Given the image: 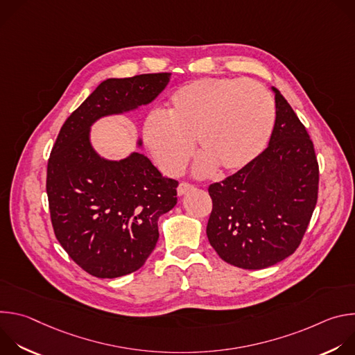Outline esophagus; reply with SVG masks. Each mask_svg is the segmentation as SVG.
Returning <instances> with one entry per match:
<instances>
[{"label": "esophagus", "instance_id": "esophagus-1", "mask_svg": "<svg viewBox=\"0 0 355 355\" xmlns=\"http://www.w3.org/2000/svg\"><path fill=\"white\" fill-rule=\"evenodd\" d=\"M192 188H193V185H191V184H188V182H181V184L178 185V188H177V192H178V195L181 196V195L187 193L188 191H191Z\"/></svg>", "mask_w": 355, "mask_h": 355}]
</instances>
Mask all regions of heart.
I'll use <instances>...</instances> for the list:
<instances>
[{
	"instance_id": "b5f03b06",
	"label": "heart",
	"mask_w": 355,
	"mask_h": 355,
	"mask_svg": "<svg viewBox=\"0 0 355 355\" xmlns=\"http://www.w3.org/2000/svg\"><path fill=\"white\" fill-rule=\"evenodd\" d=\"M275 119L271 94L260 83L241 78H200L178 88L162 114L147 118L143 139L160 170L177 175L193 153L196 171L219 166L236 171L266 147Z\"/></svg>"
}]
</instances>
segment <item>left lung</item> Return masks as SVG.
<instances>
[{
    "instance_id": "8db88e82",
    "label": "left lung",
    "mask_w": 355,
    "mask_h": 355,
    "mask_svg": "<svg viewBox=\"0 0 355 355\" xmlns=\"http://www.w3.org/2000/svg\"><path fill=\"white\" fill-rule=\"evenodd\" d=\"M268 147L250 164L209 185L207 234L219 257L261 270L293 254L318 202L319 166L313 143L282 94Z\"/></svg>"
}]
</instances>
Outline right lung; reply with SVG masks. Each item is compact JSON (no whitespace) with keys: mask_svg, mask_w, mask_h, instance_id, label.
<instances>
[{"mask_svg":"<svg viewBox=\"0 0 355 355\" xmlns=\"http://www.w3.org/2000/svg\"><path fill=\"white\" fill-rule=\"evenodd\" d=\"M170 76L103 81L67 118L50 153L46 191L55 234L73 261L96 278L128 275L146 263L159 240V218L177 204L178 182L140 151L122 160L99 156L91 126L153 103Z\"/></svg>","mask_w":355,"mask_h":355,"instance_id":"add662e5","label":"right lung"}]
</instances>
